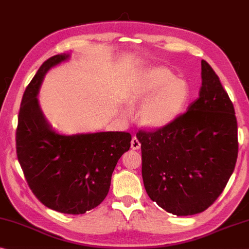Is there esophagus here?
Wrapping results in <instances>:
<instances>
[{
  "mask_svg": "<svg viewBox=\"0 0 249 249\" xmlns=\"http://www.w3.org/2000/svg\"><path fill=\"white\" fill-rule=\"evenodd\" d=\"M131 147L132 149H140L141 148V142L139 141L136 136H134L131 141Z\"/></svg>",
  "mask_w": 249,
  "mask_h": 249,
  "instance_id": "1",
  "label": "esophagus"
}]
</instances>
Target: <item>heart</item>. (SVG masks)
Instances as JSON below:
<instances>
[{
    "label": "heart",
    "mask_w": 249,
    "mask_h": 249,
    "mask_svg": "<svg viewBox=\"0 0 249 249\" xmlns=\"http://www.w3.org/2000/svg\"><path fill=\"white\" fill-rule=\"evenodd\" d=\"M192 97L188 82L175 77L163 66H153L140 71L132 83L128 103L142 105L140 117L148 128L160 129L174 123L185 112ZM125 115L129 110L124 109Z\"/></svg>",
    "instance_id": "1"
}]
</instances>
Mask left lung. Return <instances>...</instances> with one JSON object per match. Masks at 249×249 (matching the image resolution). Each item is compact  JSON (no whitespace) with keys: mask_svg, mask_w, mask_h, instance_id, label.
<instances>
[{"mask_svg":"<svg viewBox=\"0 0 249 249\" xmlns=\"http://www.w3.org/2000/svg\"><path fill=\"white\" fill-rule=\"evenodd\" d=\"M136 137L149 198L177 216L207 210L222 194L237 160L234 106L204 60L199 97L187 112L166 127L140 131Z\"/></svg>","mask_w":249,"mask_h":249,"instance_id":"8db88e82","label":"left lung"}]
</instances>
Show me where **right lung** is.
<instances>
[{
  "instance_id": "right-lung-1",
  "label": "right lung",
  "mask_w": 249,
  "mask_h": 249,
  "mask_svg": "<svg viewBox=\"0 0 249 249\" xmlns=\"http://www.w3.org/2000/svg\"><path fill=\"white\" fill-rule=\"evenodd\" d=\"M62 53L43 63L23 94L17 129V154L30 188L46 207L84 214L107 195L118 160L131 147L125 132L55 131L43 114L38 92L51 69L69 61Z\"/></svg>"
}]
</instances>
